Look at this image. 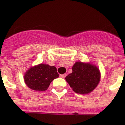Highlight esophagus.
I'll return each instance as SVG.
<instances>
[{
    "label": "esophagus",
    "mask_w": 125,
    "mask_h": 125,
    "mask_svg": "<svg viewBox=\"0 0 125 125\" xmlns=\"http://www.w3.org/2000/svg\"><path fill=\"white\" fill-rule=\"evenodd\" d=\"M66 76V74H61L60 77L62 78H64Z\"/></svg>",
    "instance_id": "1"
}]
</instances>
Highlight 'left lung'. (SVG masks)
<instances>
[{"instance_id": "1", "label": "left lung", "mask_w": 125, "mask_h": 125, "mask_svg": "<svg viewBox=\"0 0 125 125\" xmlns=\"http://www.w3.org/2000/svg\"><path fill=\"white\" fill-rule=\"evenodd\" d=\"M72 71V73L68 74L65 79L76 93H89L96 88L100 82V70L94 65L76 62Z\"/></svg>"}]
</instances>
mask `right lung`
<instances>
[{"label":"right lung","instance_id":"obj_1","mask_svg":"<svg viewBox=\"0 0 125 125\" xmlns=\"http://www.w3.org/2000/svg\"><path fill=\"white\" fill-rule=\"evenodd\" d=\"M59 77L55 66L40 64L30 68L24 74V81L27 86L35 91H44L51 83Z\"/></svg>","mask_w":125,"mask_h":125}]
</instances>
